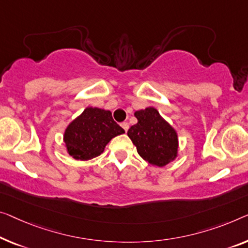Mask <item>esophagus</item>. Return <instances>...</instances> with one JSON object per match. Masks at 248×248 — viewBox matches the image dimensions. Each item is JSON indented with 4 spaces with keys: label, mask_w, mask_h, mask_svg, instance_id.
<instances>
[{
    "label": "esophagus",
    "mask_w": 248,
    "mask_h": 248,
    "mask_svg": "<svg viewBox=\"0 0 248 248\" xmlns=\"http://www.w3.org/2000/svg\"><path fill=\"white\" fill-rule=\"evenodd\" d=\"M120 125H121V127H123V129H124L125 132L128 131V129H129V124L128 123H121Z\"/></svg>",
    "instance_id": "esophagus-1"
}]
</instances>
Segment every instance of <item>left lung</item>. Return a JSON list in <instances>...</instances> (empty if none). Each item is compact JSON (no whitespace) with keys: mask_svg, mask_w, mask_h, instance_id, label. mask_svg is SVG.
<instances>
[{"mask_svg":"<svg viewBox=\"0 0 248 248\" xmlns=\"http://www.w3.org/2000/svg\"><path fill=\"white\" fill-rule=\"evenodd\" d=\"M138 123L131 125L128 136L137 151L150 165L162 167L173 160L178 150L177 134L155 108L135 112Z\"/></svg>","mask_w":248,"mask_h":248,"instance_id":"obj_1","label":"left lung"}]
</instances>
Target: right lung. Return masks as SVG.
<instances>
[{
    "mask_svg": "<svg viewBox=\"0 0 248 248\" xmlns=\"http://www.w3.org/2000/svg\"><path fill=\"white\" fill-rule=\"evenodd\" d=\"M124 130L108 110L87 108L64 132L68 153L75 159L88 160L103 153L107 143Z\"/></svg>",
    "mask_w": 248,
    "mask_h": 248,
    "instance_id": "1",
    "label": "right lung"
}]
</instances>
